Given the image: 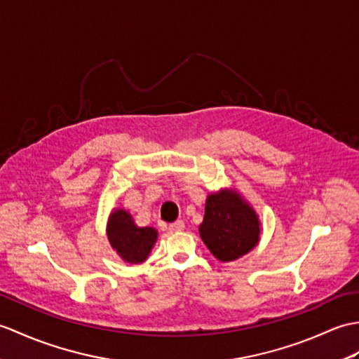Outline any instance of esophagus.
I'll return each mask as SVG.
<instances>
[{"mask_svg":"<svg viewBox=\"0 0 359 359\" xmlns=\"http://www.w3.org/2000/svg\"><path fill=\"white\" fill-rule=\"evenodd\" d=\"M168 229H170L171 232H179V231H183V229H185V223H183L182 220H177V222L171 223Z\"/></svg>","mask_w":359,"mask_h":359,"instance_id":"esophagus-1","label":"esophagus"}]
</instances>
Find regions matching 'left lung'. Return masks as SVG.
I'll list each match as a JSON object with an SVG mask.
<instances>
[{"label":"left lung","instance_id":"1","mask_svg":"<svg viewBox=\"0 0 359 359\" xmlns=\"http://www.w3.org/2000/svg\"><path fill=\"white\" fill-rule=\"evenodd\" d=\"M200 238L220 262H234L251 252L262 236V224L251 203L237 189L208 194Z\"/></svg>","mask_w":359,"mask_h":359}]
</instances>
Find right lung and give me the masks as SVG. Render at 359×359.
<instances>
[{
  "label": "right lung",
  "instance_id": "add662e5",
  "mask_svg": "<svg viewBox=\"0 0 359 359\" xmlns=\"http://www.w3.org/2000/svg\"><path fill=\"white\" fill-rule=\"evenodd\" d=\"M107 238L113 251L125 263H144L157 240V229L137 226L133 215L123 208H113L107 222Z\"/></svg>",
  "mask_w": 359,
  "mask_h": 359
}]
</instances>
